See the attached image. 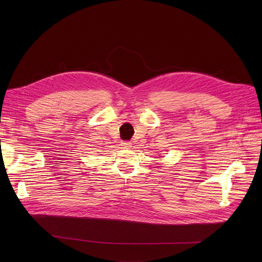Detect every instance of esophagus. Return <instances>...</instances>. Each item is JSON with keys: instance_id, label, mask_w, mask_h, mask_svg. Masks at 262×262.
I'll list each match as a JSON object with an SVG mask.
<instances>
[{"instance_id": "34e87169", "label": "esophagus", "mask_w": 262, "mask_h": 262, "mask_svg": "<svg viewBox=\"0 0 262 262\" xmlns=\"http://www.w3.org/2000/svg\"><path fill=\"white\" fill-rule=\"evenodd\" d=\"M121 144H122L123 148H130L132 147V143L128 141H123Z\"/></svg>"}]
</instances>
